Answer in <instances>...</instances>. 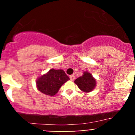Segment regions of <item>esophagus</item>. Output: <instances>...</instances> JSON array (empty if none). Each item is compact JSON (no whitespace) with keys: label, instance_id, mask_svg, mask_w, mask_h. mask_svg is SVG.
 Segmentation results:
<instances>
[{"label":"esophagus","instance_id":"1","mask_svg":"<svg viewBox=\"0 0 135 135\" xmlns=\"http://www.w3.org/2000/svg\"><path fill=\"white\" fill-rule=\"evenodd\" d=\"M70 80H71V81H73V80L75 79V76H74V75H70Z\"/></svg>","mask_w":135,"mask_h":135}]
</instances>
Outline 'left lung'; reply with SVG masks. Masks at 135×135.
I'll return each mask as SVG.
<instances>
[{"instance_id":"8db88e82","label":"left lung","mask_w":135,"mask_h":135,"mask_svg":"<svg viewBox=\"0 0 135 135\" xmlns=\"http://www.w3.org/2000/svg\"><path fill=\"white\" fill-rule=\"evenodd\" d=\"M79 89L85 93H89L95 89L96 86V80L93 76L88 72L84 73L82 76L78 78L74 81Z\"/></svg>"}]
</instances>
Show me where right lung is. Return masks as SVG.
<instances>
[{"instance_id":"1","label":"right lung","mask_w":135,"mask_h":135,"mask_svg":"<svg viewBox=\"0 0 135 135\" xmlns=\"http://www.w3.org/2000/svg\"><path fill=\"white\" fill-rule=\"evenodd\" d=\"M70 80L62 70L51 69L48 73L39 77L36 80L37 88L45 95L54 96L58 92L63 84Z\"/></svg>"}]
</instances>
